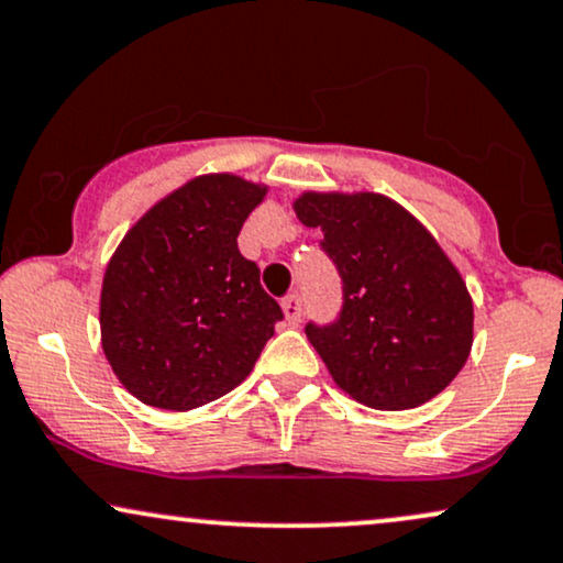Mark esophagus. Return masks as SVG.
<instances>
[{"label":"esophagus","instance_id":"obj_1","mask_svg":"<svg viewBox=\"0 0 563 563\" xmlns=\"http://www.w3.org/2000/svg\"><path fill=\"white\" fill-rule=\"evenodd\" d=\"M283 314H286V319H288V324H298L301 322V317H303V301H301V296L298 294H288L286 298H283Z\"/></svg>","mask_w":563,"mask_h":563}]
</instances>
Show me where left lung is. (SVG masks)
I'll return each instance as SVG.
<instances>
[{
	"mask_svg": "<svg viewBox=\"0 0 563 563\" xmlns=\"http://www.w3.org/2000/svg\"><path fill=\"white\" fill-rule=\"evenodd\" d=\"M296 216L322 229L319 249L343 283V306L306 338L332 379L376 410L429 402L465 366L473 345V301L429 231L393 199L309 195Z\"/></svg>",
	"mask_w": 563,
	"mask_h": 563,
	"instance_id": "8db88e82",
	"label": "left lung"
}]
</instances>
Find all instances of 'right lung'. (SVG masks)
Listing matches in <instances>:
<instances>
[{
  "label": "right lung",
  "mask_w": 563,
  "mask_h": 563,
  "mask_svg": "<svg viewBox=\"0 0 563 563\" xmlns=\"http://www.w3.org/2000/svg\"><path fill=\"white\" fill-rule=\"evenodd\" d=\"M265 187L197 176L147 210L106 267L103 353L145 405L191 410L239 387L283 319L239 252Z\"/></svg>",
  "instance_id": "1"
}]
</instances>
